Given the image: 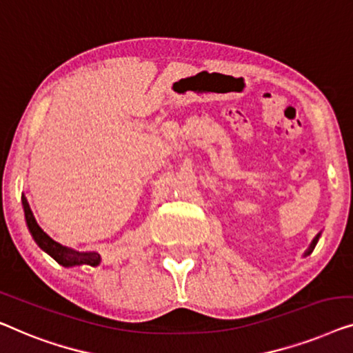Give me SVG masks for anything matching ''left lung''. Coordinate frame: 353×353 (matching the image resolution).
Wrapping results in <instances>:
<instances>
[{"label": "left lung", "instance_id": "1", "mask_svg": "<svg viewBox=\"0 0 353 353\" xmlns=\"http://www.w3.org/2000/svg\"><path fill=\"white\" fill-rule=\"evenodd\" d=\"M319 236H320V233H319V235H316V236L314 238V241H312L310 248H309V250H307V254H310V252L314 251V248H315V245H316V241H319Z\"/></svg>", "mask_w": 353, "mask_h": 353}]
</instances>
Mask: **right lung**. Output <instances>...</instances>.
<instances>
[{"mask_svg":"<svg viewBox=\"0 0 353 353\" xmlns=\"http://www.w3.org/2000/svg\"><path fill=\"white\" fill-rule=\"evenodd\" d=\"M22 203H23V211H26L27 225L30 228V233H32L34 238V241H37L38 245L48 252V254H51L54 259L59 262V264L70 267V265H81V264L97 265L99 262H101V256H99L97 252H94V251L92 252H78V251L70 250V248H67V246H62L61 243L54 241L52 238L38 225V222L34 221V216H33L32 210H30L26 196H22Z\"/></svg>","mask_w":353,"mask_h":353,"instance_id":"1","label":"right lung"}]
</instances>
